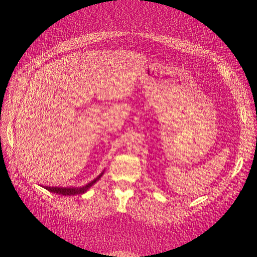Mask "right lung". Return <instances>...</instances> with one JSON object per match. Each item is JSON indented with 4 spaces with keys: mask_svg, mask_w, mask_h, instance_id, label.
<instances>
[{
    "mask_svg": "<svg viewBox=\"0 0 257 257\" xmlns=\"http://www.w3.org/2000/svg\"><path fill=\"white\" fill-rule=\"evenodd\" d=\"M103 174H104V172H103L102 174H100L97 178H95L94 180L91 181V182H90V183H88L87 185L82 186V188H75V189H73V188H57V186H54V188H52V186H46L45 189H46V190H48V191H50V192H52V193L61 194V195H65V196L79 195V194H83V193L87 192L93 184H94L97 180H99V178L103 176Z\"/></svg>",
    "mask_w": 257,
    "mask_h": 257,
    "instance_id": "1",
    "label": "right lung"
}]
</instances>
